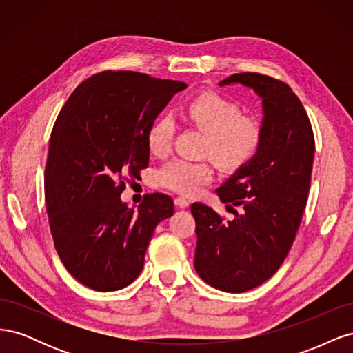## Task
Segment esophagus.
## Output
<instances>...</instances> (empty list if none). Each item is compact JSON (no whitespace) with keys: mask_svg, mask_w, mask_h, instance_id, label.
<instances>
[{"mask_svg":"<svg viewBox=\"0 0 353 353\" xmlns=\"http://www.w3.org/2000/svg\"><path fill=\"white\" fill-rule=\"evenodd\" d=\"M175 205L178 208H181V209H185V208L190 206V201L187 199H184V197H176L175 199Z\"/></svg>","mask_w":353,"mask_h":353,"instance_id":"esophagus-1","label":"esophagus"}]
</instances>
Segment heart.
I'll list each match as a JSON object with an SVG mask.
<instances>
[{"instance_id":"heart-1","label":"heart","mask_w":353,"mask_h":353,"mask_svg":"<svg viewBox=\"0 0 353 353\" xmlns=\"http://www.w3.org/2000/svg\"><path fill=\"white\" fill-rule=\"evenodd\" d=\"M185 114L208 132L206 152L228 170L239 169L253 159L262 140L261 125L243 116L240 105L216 92H201L185 104ZM175 134L170 116H160L147 130V147L152 154L169 153ZM213 169L208 162L174 157L157 170V184L181 194H194L212 179Z\"/></svg>"}]
</instances>
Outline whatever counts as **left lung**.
Here are the masks:
<instances>
[{
    "label": "left lung",
    "mask_w": 353,
    "mask_h": 353,
    "mask_svg": "<svg viewBox=\"0 0 353 353\" xmlns=\"http://www.w3.org/2000/svg\"><path fill=\"white\" fill-rule=\"evenodd\" d=\"M240 83L262 99V140L216 193L234 211L223 221L193 203L197 248L194 268L209 285L243 293L279 271L301 225L311 185L315 140L303 104L287 83L261 73H234L221 87Z\"/></svg>",
    "instance_id": "8db88e82"
}]
</instances>
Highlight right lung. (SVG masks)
Listing matches in <instances>:
<instances>
[{
    "label": "right lung",
    "instance_id": "add662e5",
    "mask_svg": "<svg viewBox=\"0 0 353 353\" xmlns=\"http://www.w3.org/2000/svg\"><path fill=\"white\" fill-rule=\"evenodd\" d=\"M185 88V82L108 70L83 81L57 116L46 166L50 230L63 265L92 290L130 285L156 225L174 215L166 194H147L138 210L121 194L148 165V126Z\"/></svg>",
    "mask_w": 353,
    "mask_h": 353
}]
</instances>
